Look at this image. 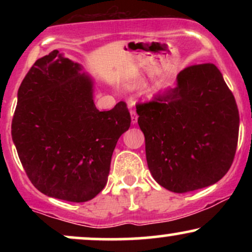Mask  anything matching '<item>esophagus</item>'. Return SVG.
Instances as JSON below:
<instances>
[{
  "instance_id": "obj_1",
  "label": "esophagus",
  "mask_w": 252,
  "mask_h": 252,
  "mask_svg": "<svg viewBox=\"0 0 252 252\" xmlns=\"http://www.w3.org/2000/svg\"><path fill=\"white\" fill-rule=\"evenodd\" d=\"M130 115H131V123L135 124L137 122V114H136L135 110H130Z\"/></svg>"
}]
</instances>
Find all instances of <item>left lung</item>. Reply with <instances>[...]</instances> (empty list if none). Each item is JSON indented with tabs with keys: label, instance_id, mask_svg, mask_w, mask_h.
<instances>
[{
	"label": "left lung",
	"instance_id": "left-lung-1",
	"mask_svg": "<svg viewBox=\"0 0 252 252\" xmlns=\"http://www.w3.org/2000/svg\"><path fill=\"white\" fill-rule=\"evenodd\" d=\"M148 168L158 185L186 193L216 184L235 158L239 131L232 92L213 63L178 74V85L136 104Z\"/></svg>",
	"mask_w": 252,
	"mask_h": 252
}]
</instances>
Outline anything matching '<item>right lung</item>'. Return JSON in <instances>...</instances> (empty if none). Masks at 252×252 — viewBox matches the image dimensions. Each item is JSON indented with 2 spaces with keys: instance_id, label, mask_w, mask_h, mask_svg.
I'll list each match as a JSON object with an SVG mask.
<instances>
[{
  "instance_id": "right-lung-1",
  "label": "right lung",
  "mask_w": 252,
  "mask_h": 252,
  "mask_svg": "<svg viewBox=\"0 0 252 252\" xmlns=\"http://www.w3.org/2000/svg\"><path fill=\"white\" fill-rule=\"evenodd\" d=\"M59 51L37 59L17 92L11 137L34 187L72 202L105 187L118 138L131 123L126 102L99 111L92 80Z\"/></svg>"
}]
</instances>
